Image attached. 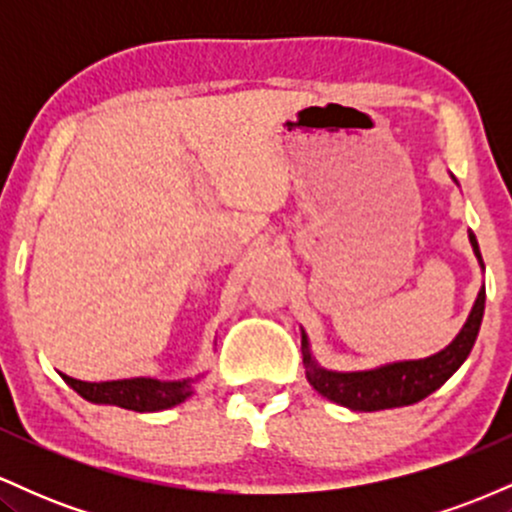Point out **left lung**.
Here are the masks:
<instances>
[{
  "label": "left lung",
  "mask_w": 512,
  "mask_h": 512,
  "mask_svg": "<svg viewBox=\"0 0 512 512\" xmlns=\"http://www.w3.org/2000/svg\"><path fill=\"white\" fill-rule=\"evenodd\" d=\"M469 243H472L479 267L484 269L477 236H474L472 231H469ZM484 303L486 289L481 286L477 301H474L472 310H469V317L462 325V330L457 332V337L452 339L445 349H440L438 354L426 358H409V361L385 363V366L368 370H351V373L322 368L313 358V354H310L308 334L301 330L305 378H308V383L313 385L322 397H327L330 402H337L342 404V407H349L354 411L395 409L421 402V399L431 395V392H436L438 387L443 385L464 361H467L469 351H472L474 342H477L481 317H484Z\"/></svg>",
  "instance_id": "left-lung-1"
}]
</instances>
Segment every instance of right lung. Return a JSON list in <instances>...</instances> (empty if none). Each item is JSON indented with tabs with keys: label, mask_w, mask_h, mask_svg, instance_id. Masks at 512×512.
I'll return each mask as SVG.
<instances>
[{
	"label": "right lung",
	"mask_w": 512,
	"mask_h": 512,
	"mask_svg": "<svg viewBox=\"0 0 512 512\" xmlns=\"http://www.w3.org/2000/svg\"><path fill=\"white\" fill-rule=\"evenodd\" d=\"M62 375V380L81 397L93 404H115L132 411H163L182 404L195 395L199 378L185 380H156V378H127L105 380V383H84V380Z\"/></svg>",
	"instance_id": "add662e5"
}]
</instances>
